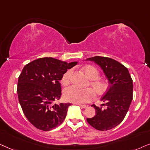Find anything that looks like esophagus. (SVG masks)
Instances as JSON below:
<instances>
[{"instance_id":"esophagus-1","label":"esophagus","mask_w":150,"mask_h":150,"mask_svg":"<svg viewBox=\"0 0 150 150\" xmlns=\"http://www.w3.org/2000/svg\"><path fill=\"white\" fill-rule=\"evenodd\" d=\"M79 106L81 108H86L88 107L87 105H80L79 104Z\"/></svg>"}]
</instances>
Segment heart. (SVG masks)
I'll use <instances>...</instances> for the list:
<instances>
[{"label":"heart","mask_w":150,"mask_h":150,"mask_svg":"<svg viewBox=\"0 0 150 150\" xmlns=\"http://www.w3.org/2000/svg\"><path fill=\"white\" fill-rule=\"evenodd\" d=\"M85 75L89 79L90 86L93 88L94 91L90 88H78L75 86H70L64 91V97L66 100L78 104L88 103L91 101L95 97V93L97 95H101L105 93L108 89V84L104 81L98 79L99 73L95 67L92 66H85L82 68ZM72 70H68L62 77L61 82L64 86H67L70 83Z\"/></svg>","instance_id":"heart-1"}]
</instances>
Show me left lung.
Listing matches in <instances>:
<instances>
[{"label":"left lung","mask_w":150,"mask_h":150,"mask_svg":"<svg viewBox=\"0 0 150 150\" xmlns=\"http://www.w3.org/2000/svg\"><path fill=\"white\" fill-rule=\"evenodd\" d=\"M86 60L99 65L110 83L108 90L101 97V101L105 102L106 109L92 105L95 108L96 115L86 120L94 128L108 130L120 124L128 111L133 96L132 79L128 69L115 59L95 56Z\"/></svg>","instance_id":"obj_1"}]
</instances>
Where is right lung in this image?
Instances as JSON below:
<instances>
[{
  "label": "right lung",
  "mask_w": 150,
  "mask_h": 150,
  "mask_svg": "<svg viewBox=\"0 0 150 150\" xmlns=\"http://www.w3.org/2000/svg\"><path fill=\"white\" fill-rule=\"evenodd\" d=\"M77 64L42 57L23 68L18 81V97L24 115L36 128L51 130L65 119L71 103L53 101L60 99L63 75Z\"/></svg>",
  "instance_id": "add662e5"
}]
</instances>
